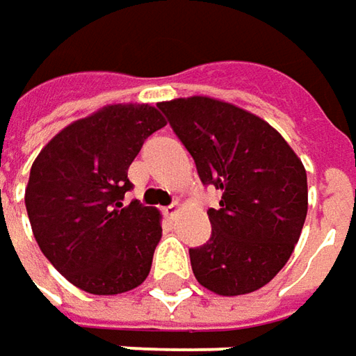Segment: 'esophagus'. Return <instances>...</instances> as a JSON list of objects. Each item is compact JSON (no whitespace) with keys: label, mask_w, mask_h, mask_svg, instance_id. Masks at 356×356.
<instances>
[{"label":"esophagus","mask_w":356,"mask_h":356,"mask_svg":"<svg viewBox=\"0 0 356 356\" xmlns=\"http://www.w3.org/2000/svg\"><path fill=\"white\" fill-rule=\"evenodd\" d=\"M178 213H180V206H178V204H172V206L164 207V216L168 217V219H174Z\"/></svg>","instance_id":"obj_1"}]
</instances>
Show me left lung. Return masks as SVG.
<instances>
[{
  "label": "left lung",
  "instance_id": "left-lung-1",
  "mask_svg": "<svg viewBox=\"0 0 356 356\" xmlns=\"http://www.w3.org/2000/svg\"><path fill=\"white\" fill-rule=\"evenodd\" d=\"M194 156L204 184L221 190L211 237L190 249L197 282L219 296L250 294L292 257L307 213V176L284 137L247 109L207 95L156 104Z\"/></svg>",
  "mask_w": 356,
  "mask_h": 356
}]
</instances>
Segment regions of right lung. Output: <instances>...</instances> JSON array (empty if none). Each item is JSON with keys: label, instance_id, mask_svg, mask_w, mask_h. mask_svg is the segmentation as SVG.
Returning <instances> with one entry per match:
<instances>
[{"label": "right lung", "instance_id": "add662e5", "mask_svg": "<svg viewBox=\"0 0 356 356\" xmlns=\"http://www.w3.org/2000/svg\"><path fill=\"white\" fill-rule=\"evenodd\" d=\"M166 125L149 104H111L56 133L31 166L25 206L42 254L95 296L145 282L162 237L161 211L123 204L129 164Z\"/></svg>", "mask_w": 356, "mask_h": 356}]
</instances>
